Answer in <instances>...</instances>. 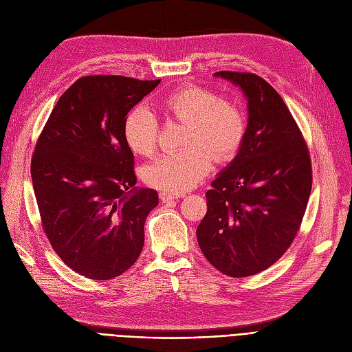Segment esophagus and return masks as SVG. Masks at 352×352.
I'll list each match as a JSON object with an SVG mask.
<instances>
[{"label": "esophagus", "mask_w": 352, "mask_h": 352, "mask_svg": "<svg viewBox=\"0 0 352 352\" xmlns=\"http://www.w3.org/2000/svg\"><path fill=\"white\" fill-rule=\"evenodd\" d=\"M181 195L178 194H171V192H160V198L162 203H168V201H174V200H178Z\"/></svg>", "instance_id": "esophagus-1"}]
</instances>
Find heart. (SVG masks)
Returning a JSON list of instances; mask_svg holds the SVG:
<instances>
[{
  "label": "heart",
  "mask_w": 352,
  "mask_h": 352,
  "mask_svg": "<svg viewBox=\"0 0 352 352\" xmlns=\"http://www.w3.org/2000/svg\"><path fill=\"white\" fill-rule=\"evenodd\" d=\"M160 109L166 118L187 124L184 149L164 154L142 168L145 184L164 192L194 188L210 173V155L219 162L230 160L246 133V116L240 106L203 86L174 91L160 103ZM124 136L133 154L152 155L158 144L155 116L145 108L131 111L124 122Z\"/></svg>",
  "instance_id": "obj_1"
}]
</instances>
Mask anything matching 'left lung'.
I'll return each instance as SVG.
<instances>
[{
	"label": "left lung",
	"mask_w": 352,
	"mask_h": 352,
	"mask_svg": "<svg viewBox=\"0 0 352 352\" xmlns=\"http://www.w3.org/2000/svg\"><path fill=\"white\" fill-rule=\"evenodd\" d=\"M248 99V126L234 160L206 192L197 240L207 261L232 278L276 263L294 241L312 188L308 146L280 95L261 76L217 72Z\"/></svg>",
	"instance_id": "obj_1"
}]
</instances>
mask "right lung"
Listing matches in <instances>:
<instances>
[{"label": "right lung", "mask_w": 352, "mask_h": 352, "mask_svg": "<svg viewBox=\"0 0 352 352\" xmlns=\"http://www.w3.org/2000/svg\"><path fill=\"white\" fill-rule=\"evenodd\" d=\"M161 80L86 76L60 96L32 158L43 230L58 257L95 280L128 270L158 192L138 188L124 136L128 112Z\"/></svg>", "instance_id": "add662e5"}]
</instances>
